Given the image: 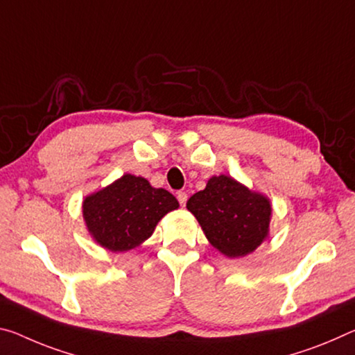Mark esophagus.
<instances>
[{
  "label": "esophagus",
  "instance_id": "obj_1",
  "mask_svg": "<svg viewBox=\"0 0 355 355\" xmlns=\"http://www.w3.org/2000/svg\"><path fill=\"white\" fill-rule=\"evenodd\" d=\"M177 199L180 202V205H187V200H188V194L184 193V191H178L177 193Z\"/></svg>",
  "mask_w": 355,
  "mask_h": 355
}]
</instances>
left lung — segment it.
Returning a JSON list of instances; mask_svg holds the SVG:
<instances>
[{
  "label": "left lung",
  "instance_id": "8db88e82",
  "mask_svg": "<svg viewBox=\"0 0 355 355\" xmlns=\"http://www.w3.org/2000/svg\"><path fill=\"white\" fill-rule=\"evenodd\" d=\"M187 208L211 246L227 257L250 254L268 237L272 218L268 198L232 177H211L205 189L191 196Z\"/></svg>",
  "mask_w": 355,
  "mask_h": 355
}]
</instances>
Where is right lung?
<instances>
[{
    "label": "right lung",
    "instance_id": "obj_1",
    "mask_svg": "<svg viewBox=\"0 0 355 355\" xmlns=\"http://www.w3.org/2000/svg\"><path fill=\"white\" fill-rule=\"evenodd\" d=\"M175 208L178 200L168 191L153 188L148 180L131 173L87 196L82 205L89 235L114 252L142 245L161 218Z\"/></svg>",
    "mask_w": 355,
    "mask_h": 355
}]
</instances>
